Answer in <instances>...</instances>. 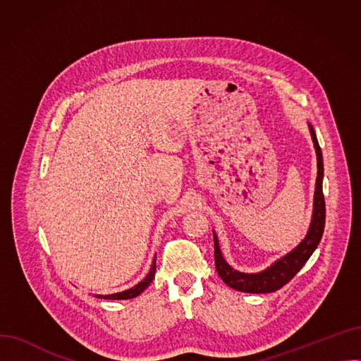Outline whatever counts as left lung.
<instances>
[{
	"instance_id": "left-lung-1",
	"label": "left lung",
	"mask_w": 361,
	"mask_h": 361,
	"mask_svg": "<svg viewBox=\"0 0 361 361\" xmlns=\"http://www.w3.org/2000/svg\"><path fill=\"white\" fill-rule=\"evenodd\" d=\"M312 140L314 143L316 157H317V178H316V192H314V202H313V216L309 233L306 238L302 240L297 247L286 255L283 257L278 259L268 269H264L259 274H244L233 269L228 263L225 262L221 249L218 237L214 233L215 241V267L216 272L226 286L241 291V293H252V294H264V293H274L290 282L295 274L305 267V263L316 250L317 244L322 240L325 230V197L324 190H322V181H324V158H322V150L317 143L316 133L309 124Z\"/></svg>"
}]
</instances>
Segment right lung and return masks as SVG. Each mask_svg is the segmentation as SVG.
Returning <instances> with one entry per match:
<instances>
[{
	"label": "right lung",
	"mask_w": 361,
	"mask_h": 361,
	"mask_svg": "<svg viewBox=\"0 0 361 361\" xmlns=\"http://www.w3.org/2000/svg\"><path fill=\"white\" fill-rule=\"evenodd\" d=\"M155 272H157V256H155L154 262H152V268H150L149 274L146 275V278L143 281H140L137 283V286H135L133 288H128L126 291H121V293H116V294H108V295L97 294V297L98 298H105V300H128V298H135V297L142 294L149 287V283L152 282V279L155 278Z\"/></svg>",
	"instance_id": "add662e5"
}]
</instances>
